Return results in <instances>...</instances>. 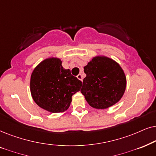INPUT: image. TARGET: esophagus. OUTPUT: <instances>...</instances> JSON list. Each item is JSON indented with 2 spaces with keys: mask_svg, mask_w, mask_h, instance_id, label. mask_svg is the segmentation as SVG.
Returning a JSON list of instances; mask_svg holds the SVG:
<instances>
[{
  "mask_svg": "<svg viewBox=\"0 0 156 156\" xmlns=\"http://www.w3.org/2000/svg\"><path fill=\"white\" fill-rule=\"evenodd\" d=\"M77 78H78V80H81V81L83 80V76H82V75L80 74H80H78V76H77Z\"/></svg>",
  "mask_w": 156,
  "mask_h": 156,
  "instance_id": "obj_1",
  "label": "esophagus"
}]
</instances>
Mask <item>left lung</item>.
<instances>
[{
	"mask_svg": "<svg viewBox=\"0 0 156 156\" xmlns=\"http://www.w3.org/2000/svg\"><path fill=\"white\" fill-rule=\"evenodd\" d=\"M86 74L80 92L91 107L105 109L118 103L125 92L126 78L118 63L97 56L84 67Z\"/></svg>",
	"mask_w": 156,
	"mask_h": 156,
	"instance_id": "1",
	"label": "left lung"
}]
</instances>
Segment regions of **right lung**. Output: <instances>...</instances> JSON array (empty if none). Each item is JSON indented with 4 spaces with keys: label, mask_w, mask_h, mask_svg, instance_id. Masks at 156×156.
<instances>
[{
    "label": "right lung",
    "mask_w": 156,
    "mask_h": 156,
    "mask_svg": "<svg viewBox=\"0 0 156 156\" xmlns=\"http://www.w3.org/2000/svg\"><path fill=\"white\" fill-rule=\"evenodd\" d=\"M59 58L45 59L33 70L30 77V93L41 108L61 113L69 108L72 95L80 90L82 82L64 69Z\"/></svg>",
    "instance_id": "obj_1"
}]
</instances>
